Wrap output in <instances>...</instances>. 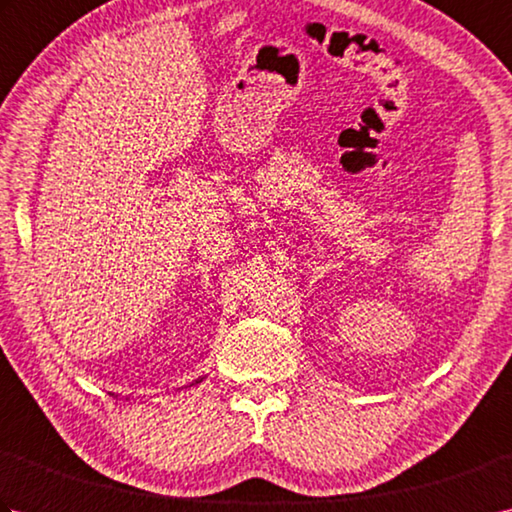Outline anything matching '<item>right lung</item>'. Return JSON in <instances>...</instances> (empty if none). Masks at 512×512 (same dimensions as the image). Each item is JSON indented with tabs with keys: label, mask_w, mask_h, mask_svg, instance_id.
I'll list each match as a JSON object with an SVG mask.
<instances>
[{
	"label": "right lung",
	"mask_w": 512,
	"mask_h": 512,
	"mask_svg": "<svg viewBox=\"0 0 512 512\" xmlns=\"http://www.w3.org/2000/svg\"><path fill=\"white\" fill-rule=\"evenodd\" d=\"M202 378H204V376H200V378H195V380H193V383H191V385H198V383H202ZM112 396H114V394H112Z\"/></svg>",
	"instance_id": "1"
}]
</instances>
